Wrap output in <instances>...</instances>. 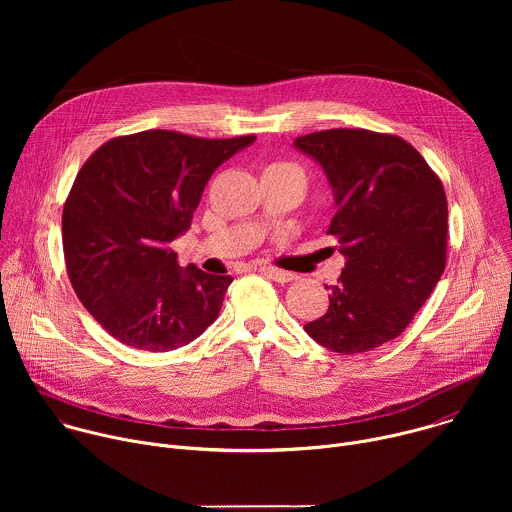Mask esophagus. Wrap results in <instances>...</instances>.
I'll return each instance as SVG.
<instances>
[{
	"label": "esophagus",
	"mask_w": 512,
	"mask_h": 512,
	"mask_svg": "<svg viewBox=\"0 0 512 512\" xmlns=\"http://www.w3.org/2000/svg\"><path fill=\"white\" fill-rule=\"evenodd\" d=\"M259 271L267 273V275H269L273 281H277V283H291V281H296V279H298V275H296V273L283 271V269H277V267H269V265L259 267Z\"/></svg>",
	"instance_id": "obj_1"
}]
</instances>
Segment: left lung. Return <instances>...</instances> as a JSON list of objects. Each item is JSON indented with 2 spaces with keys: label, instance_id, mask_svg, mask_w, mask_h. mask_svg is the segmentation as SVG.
Listing matches in <instances>:
<instances>
[{
  "label": "left lung",
  "instance_id": "1",
  "mask_svg": "<svg viewBox=\"0 0 512 512\" xmlns=\"http://www.w3.org/2000/svg\"><path fill=\"white\" fill-rule=\"evenodd\" d=\"M294 143L328 176L338 206L328 235L346 257L326 314L304 330L332 352H369L411 324L446 269L444 184L399 135L326 129Z\"/></svg>",
  "mask_w": 512,
  "mask_h": 512
}]
</instances>
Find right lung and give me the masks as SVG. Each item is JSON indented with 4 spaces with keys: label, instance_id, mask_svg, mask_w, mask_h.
<instances>
[{
    "label": "right lung",
    "instance_id": "obj_1",
    "mask_svg": "<svg viewBox=\"0 0 512 512\" xmlns=\"http://www.w3.org/2000/svg\"><path fill=\"white\" fill-rule=\"evenodd\" d=\"M253 141L148 129L105 141L79 170L62 208L66 273L121 344L174 350L216 320L233 277L182 269L170 243L190 229L212 172Z\"/></svg>",
    "mask_w": 512,
    "mask_h": 512
}]
</instances>
